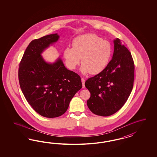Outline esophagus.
Returning a JSON list of instances; mask_svg holds the SVG:
<instances>
[{"label": "esophagus", "mask_w": 157, "mask_h": 157, "mask_svg": "<svg viewBox=\"0 0 157 157\" xmlns=\"http://www.w3.org/2000/svg\"><path fill=\"white\" fill-rule=\"evenodd\" d=\"M81 81H82V86H83V88L85 87V79L84 78H81Z\"/></svg>", "instance_id": "34e87169"}]
</instances>
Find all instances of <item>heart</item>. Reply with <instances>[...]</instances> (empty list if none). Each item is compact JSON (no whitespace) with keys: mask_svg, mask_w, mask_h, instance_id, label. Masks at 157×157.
<instances>
[{"mask_svg":"<svg viewBox=\"0 0 157 157\" xmlns=\"http://www.w3.org/2000/svg\"><path fill=\"white\" fill-rule=\"evenodd\" d=\"M112 52V46L108 41L94 34H85L74 38L72 48H66L63 56L70 70L76 68L82 58L81 72L96 75L107 67Z\"/></svg>","mask_w":157,"mask_h":157,"instance_id":"1","label":"heart"}]
</instances>
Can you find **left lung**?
I'll use <instances>...</instances> for the list:
<instances>
[{"instance_id":"1","label":"left lung","mask_w":157,"mask_h":157,"mask_svg":"<svg viewBox=\"0 0 157 157\" xmlns=\"http://www.w3.org/2000/svg\"><path fill=\"white\" fill-rule=\"evenodd\" d=\"M113 43V57L107 67L85 82L91 94L88 108L101 116H109L120 109L133 88L135 66L131 53L119 38Z\"/></svg>"}]
</instances>
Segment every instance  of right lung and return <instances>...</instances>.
<instances>
[{
	"instance_id": "add662e5",
	"label": "right lung",
	"mask_w": 157,
	"mask_h": 157,
	"mask_svg": "<svg viewBox=\"0 0 157 157\" xmlns=\"http://www.w3.org/2000/svg\"><path fill=\"white\" fill-rule=\"evenodd\" d=\"M57 33L34 40L29 44L19 64V85L29 104L48 118L64 114L82 87L81 77L64 66L60 57L53 63L43 58V52L56 43Z\"/></svg>"
}]
</instances>
